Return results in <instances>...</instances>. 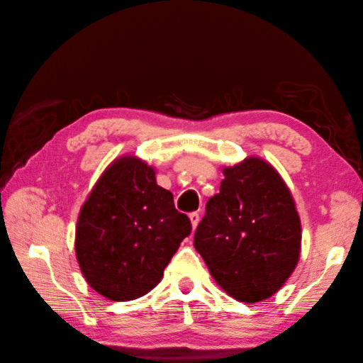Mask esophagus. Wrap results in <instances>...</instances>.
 Instances as JSON below:
<instances>
[{
    "label": "esophagus",
    "instance_id": "1",
    "mask_svg": "<svg viewBox=\"0 0 363 363\" xmlns=\"http://www.w3.org/2000/svg\"><path fill=\"white\" fill-rule=\"evenodd\" d=\"M189 217H190V222H192V227L196 228V225H199V222H200V214L196 213V211H194V213L189 214Z\"/></svg>",
    "mask_w": 363,
    "mask_h": 363
}]
</instances>
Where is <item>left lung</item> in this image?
I'll return each instance as SVG.
<instances>
[{
  "label": "left lung",
  "mask_w": 363,
  "mask_h": 363,
  "mask_svg": "<svg viewBox=\"0 0 363 363\" xmlns=\"http://www.w3.org/2000/svg\"><path fill=\"white\" fill-rule=\"evenodd\" d=\"M194 246L223 291L242 303L268 298L298 263L301 223L291 190L259 157L223 168Z\"/></svg>",
  "instance_id": "obj_1"
}]
</instances>
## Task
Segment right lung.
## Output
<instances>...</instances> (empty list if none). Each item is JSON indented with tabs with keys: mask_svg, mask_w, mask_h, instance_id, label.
<instances>
[{
	"mask_svg": "<svg viewBox=\"0 0 363 363\" xmlns=\"http://www.w3.org/2000/svg\"><path fill=\"white\" fill-rule=\"evenodd\" d=\"M192 232L155 169L133 155L113 162L79 213L76 257L90 287L114 301L146 295Z\"/></svg>",
	"mask_w": 363,
	"mask_h": 363,
	"instance_id": "add662e5",
	"label": "right lung"
}]
</instances>
